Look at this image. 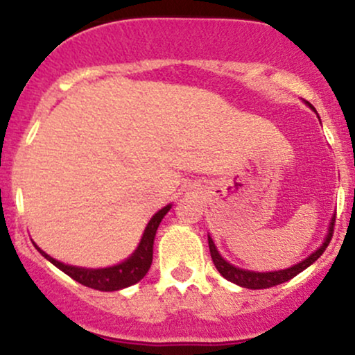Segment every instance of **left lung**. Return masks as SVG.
<instances>
[{
    "instance_id": "8db88e82",
    "label": "left lung",
    "mask_w": 355,
    "mask_h": 355,
    "mask_svg": "<svg viewBox=\"0 0 355 355\" xmlns=\"http://www.w3.org/2000/svg\"><path fill=\"white\" fill-rule=\"evenodd\" d=\"M307 105L312 108V105L309 103V101H307ZM334 223H336V217H332V220H331L327 237H325L324 242H322V245L317 248L313 254L309 255L307 259L302 260V262L295 263V266H292L288 268H284V270L250 272V270H243V268L234 267L232 263L227 262V260L218 254V250H217V247H215L214 240H211L210 235H209L210 255H211V260H214L215 267H217V270L220 272V275L225 277V279L230 280V282L237 284V285H240V287L254 288V291H255V288L274 287V285L284 284V282H287V280L294 279L297 274H300V272L305 270V268H307L309 266H312V263L315 262V260L319 259L322 254H324V250L327 248L329 243H331V239H332V234H334Z\"/></svg>"
}]
</instances>
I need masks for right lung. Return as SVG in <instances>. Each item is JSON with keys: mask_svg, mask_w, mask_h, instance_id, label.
Here are the masks:
<instances>
[{"mask_svg": "<svg viewBox=\"0 0 355 355\" xmlns=\"http://www.w3.org/2000/svg\"><path fill=\"white\" fill-rule=\"evenodd\" d=\"M170 209H172V205H166L153 215L152 220L148 222V225H146L144 237H141L140 243H138L137 250L133 252L132 257H128V259L123 260V262L113 267L83 268V267L67 266V263L58 262V260H55L53 257L44 254L42 248L36 245L35 242L33 243L44 259L50 260L53 266L58 267L61 272L70 275L73 280H76V282L85 285V287L95 288V291H101V292L120 291V288L130 287V285L140 282V280L146 275L150 266H152L155 234H157V229L158 225H160L162 218L168 214Z\"/></svg>", "mask_w": 355, "mask_h": 355, "instance_id": "add662e5", "label": "right lung"}]
</instances>
